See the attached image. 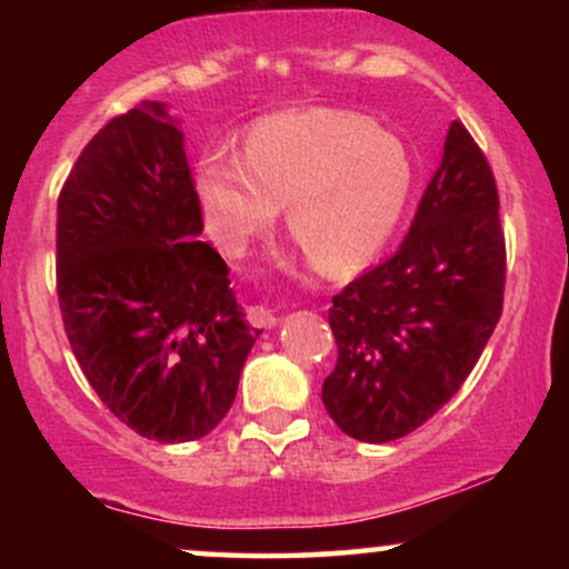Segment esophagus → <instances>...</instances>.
Wrapping results in <instances>:
<instances>
[{
  "instance_id": "obj_1",
  "label": "esophagus",
  "mask_w": 569,
  "mask_h": 569,
  "mask_svg": "<svg viewBox=\"0 0 569 569\" xmlns=\"http://www.w3.org/2000/svg\"><path fill=\"white\" fill-rule=\"evenodd\" d=\"M248 321H251V326H257V329H272V326H278L280 318L272 307L251 305L248 307Z\"/></svg>"
}]
</instances>
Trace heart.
Wrapping results in <instances>:
<instances>
[{"mask_svg":"<svg viewBox=\"0 0 569 569\" xmlns=\"http://www.w3.org/2000/svg\"><path fill=\"white\" fill-rule=\"evenodd\" d=\"M411 192V160L393 133L342 109L253 122L243 152H208L194 168L202 221L221 251L243 257L286 206L289 230L323 270L369 262Z\"/></svg>","mask_w":569,"mask_h":569,"instance_id":"heart-1","label":"heart"}]
</instances>
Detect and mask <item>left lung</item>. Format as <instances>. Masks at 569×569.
Here are the masks:
<instances>
[{
	"label": "left lung",
	"mask_w": 569,
	"mask_h": 569,
	"mask_svg": "<svg viewBox=\"0 0 569 569\" xmlns=\"http://www.w3.org/2000/svg\"><path fill=\"white\" fill-rule=\"evenodd\" d=\"M498 208L492 168L455 120L407 240L331 299L337 367L321 398L342 433L401 439L471 375L502 312Z\"/></svg>",
	"instance_id": "left-lung-1"
}]
</instances>
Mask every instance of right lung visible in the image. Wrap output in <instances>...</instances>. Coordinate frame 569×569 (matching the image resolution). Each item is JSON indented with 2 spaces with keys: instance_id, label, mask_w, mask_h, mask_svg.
Instances as JSON below:
<instances>
[{
  "instance_id": "right-lung-1",
  "label": "right lung",
  "mask_w": 569,
  "mask_h": 569,
  "mask_svg": "<svg viewBox=\"0 0 569 569\" xmlns=\"http://www.w3.org/2000/svg\"><path fill=\"white\" fill-rule=\"evenodd\" d=\"M184 133L158 101L90 139L58 194L56 283L90 388L143 439H202L224 420L259 331L202 243Z\"/></svg>"
}]
</instances>
